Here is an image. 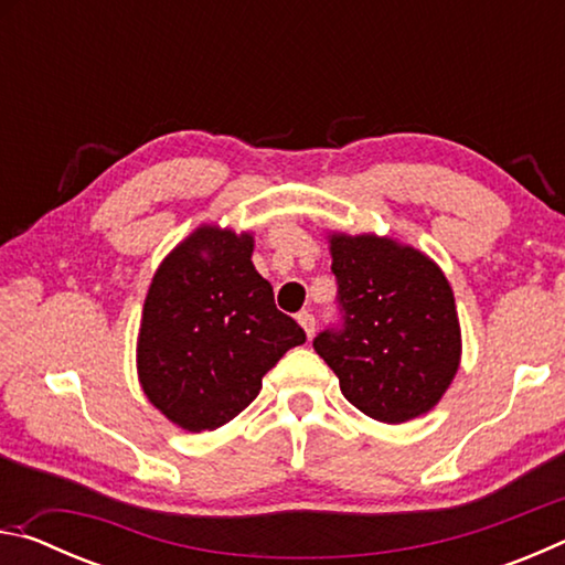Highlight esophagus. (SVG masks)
I'll list each match as a JSON object with an SVG mask.
<instances>
[{
    "instance_id": "esophagus-1",
    "label": "esophagus",
    "mask_w": 565,
    "mask_h": 565,
    "mask_svg": "<svg viewBox=\"0 0 565 565\" xmlns=\"http://www.w3.org/2000/svg\"><path fill=\"white\" fill-rule=\"evenodd\" d=\"M296 321H299L301 329L306 331V339H313V331H317V319H313V313L301 311L299 317H296Z\"/></svg>"
}]
</instances>
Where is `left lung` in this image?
<instances>
[{
    "instance_id": "8db88e82",
    "label": "left lung",
    "mask_w": 565,
    "mask_h": 565,
    "mask_svg": "<svg viewBox=\"0 0 565 565\" xmlns=\"http://www.w3.org/2000/svg\"><path fill=\"white\" fill-rule=\"evenodd\" d=\"M341 327L313 349L361 414L404 424L431 411L461 363L451 284L424 252L376 234H329Z\"/></svg>"
}]
</instances>
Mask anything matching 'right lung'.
<instances>
[{
    "instance_id": "add662e5",
    "label": "right lung",
    "mask_w": 565,
    "mask_h": 565,
    "mask_svg": "<svg viewBox=\"0 0 565 565\" xmlns=\"http://www.w3.org/2000/svg\"><path fill=\"white\" fill-rule=\"evenodd\" d=\"M254 236L199 226L151 279L137 341L139 384L184 431H214L252 404L266 371L306 341L252 264Z\"/></svg>"
}]
</instances>
